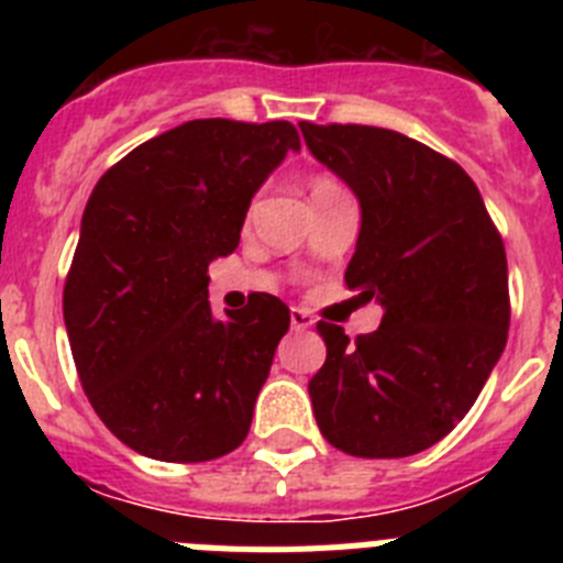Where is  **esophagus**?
<instances>
[{
  "mask_svg": "<svg viewBox=\"0 0 563 563\" xmlns=\"http://www.w3.org/2000/svg\"><path fill=\"white\" fill-rule=\"evenodd\" d=\"M290 324H292V330H296V332L310 330V327L316 324V318H312L307 310H298V307H292V310H290Z\"/></svg>",
  "mask_w": 563,
  "mask_h": 563,
  "instance_id": "esophagus-1",
  "label": "esophagus"
}]
</instances>
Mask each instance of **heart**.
Instances as JSON below:
<instances>
[{"mask_svg": "<svg viewBox=\"0 0 563 563\" xmlns=\"http://www.w3.org/2000/svg\"><path fill=\"white\" fill-rule=\"evenodd\" d=\"M332 191H341V183H335L332 177H324V174L310 183L312 200H318V197H324V194H332Z\"/></svg>", "mask_w": 563, "mask_h": 563, "instance_id": "obj_1", "label": "heart"}]
</instances>
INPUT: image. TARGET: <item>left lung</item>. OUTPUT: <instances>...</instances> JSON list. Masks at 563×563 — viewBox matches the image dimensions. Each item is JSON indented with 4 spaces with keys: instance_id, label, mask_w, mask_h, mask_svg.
<instances>
[{
    "instance_id": "obj_1",
    "label": "left lung",
    "mask_w": 563,
    "mask_h": 563,
    "mask_svg": "<svg viewBox=\"0 0 563 563\" xmlns=\"http://www.w3.org/2000/svg\"><path fill=\"white\" fill-rule=\"evenodd\" d=\"M318 161L361 200L346 285L383 321L350 343L318 321L310 397L324 440L366 460L431 449L479 397L510 327L507 256L479 188L445 154L391 129L301 121Z\"/></svg>"
}]
</instances>
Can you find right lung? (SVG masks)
Listing matches in <instances>:
<instances>
[{"label":"right lung","mask_w":563,"mask_h":563,"mask_svg":"<svg viewBox=\"0 0 563 563\" xmlns=\"http://www.w3.org/2000/svg\"><path fill=\"white\" fill-rule=\"evenodd\" d=\"M298 148L287 121H188L89 194L64 324L92 409L137 454L208 462L251 431L290 310L256 292L213 321L208 265L236 251L251 197Z\"/></svg>","instance_id":"1"}]
</instances>
